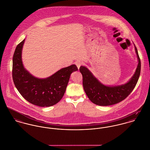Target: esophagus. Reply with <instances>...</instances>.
Returning a JSON list of instances; mask_svg holds the SVG:
<instances>
[{
    "instance_id": "obj_1",
    "label": "esophagus",
    "mask_w": 150,
    "mask_h": 150,
    "mask_svg": "<svg viewBox=\"0 0 150 150\" xmlns=\"http://www.w3.org/2000/svg\"><path fill=\"white\" fill-rule=\"evenodd\" d=\"M82 64H83L82 62H81V61H80V60H77V61L75 62V64H76V66H77L78 69L82 65Z\"/></svg>"
}]
</instances>
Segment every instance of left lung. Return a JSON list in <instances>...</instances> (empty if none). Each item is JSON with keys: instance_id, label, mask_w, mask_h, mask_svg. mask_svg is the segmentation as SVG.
Wrapping results in <instances>:
<instances>
[{"instance_id": "left-lung-1", "label": "left lung", "mask_w": 150, "mask_h": 150, "mask_svg": "<svg viewBox=\"0 0 150 150\" xmlns=\"http://www.w3.org/2000/svg\"><path fill=\"white\" fill-rule=\"evenodd\" d=\"M134 49L138 60V64L131 79L124 84L118 86H106L93 75L90 71L84 66H81L79 71L83 76L84 90L89 100L100 106L115 105L125 99L133 91L140 74L141 63L136 46Z\"/></svg>"}]
</instances>
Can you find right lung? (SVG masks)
Returning <instances> with one entry per match:
<instances>
[{
  "label": "right lung",
  "mask_w": 150,
  "mask_h": 150,
  "mask_svg": "<svg viewBox=\"0 0 150 150\" xmlns=\"http://www.w3.org/2000/svg\"><path fill=\"white\" fill-rule=\"evenodd\" d=\"M25 39L16 47L13 59V79L22 96L29 102L48 107L63 98L72 72L78 70L75 64L63 68L47 78L40 79L30 74L23 66L22 50Z\"/></svg>",
  "instance_id": "1"
}]
</instances>
